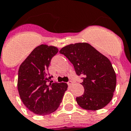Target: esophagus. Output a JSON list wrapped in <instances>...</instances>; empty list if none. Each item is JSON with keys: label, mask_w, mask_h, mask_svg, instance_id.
Masks as SVG:
<instances>
[{"label": "esophagus", "mask_w": 131, "mask_h": 131, "mask_svg": "<svg viewBox=\"0 0 131 131\" xmlns=\"http://www.w3.org/2000/svg\"><path fill=\"white\" fill-rule=\"evenodd\" d=\"M67 84H68V85H69V86H71L72 85V84H73V82H72V81H69V82H67Z\"/></svg>", "instance_id": "34e87169"}]
</instances>
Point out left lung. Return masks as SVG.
Listing matches in <instances>:
<instances>
[{
	"label": "left lung",
	"mask_w": 131,
	"mask_h": 131,
	"mask_svg": "<svg viewBox=\"0 0 131 131\" xmlns=\"http://www.w3.org/2000/svg\"><path fill=\"white\" fill-rule=\"evenodd\" d=\"M73 64L76 73L83 76L81 83L84 94L76 98L81 108L91 111L101 109L113 99L116 76L109 59L86 42L71 44L60 49Z\"/></svg>",
	"instance_id": "1"
}]
</instances>
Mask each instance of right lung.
<instances>
[{
    "mask_svg": "<svg viewBox=\"0 0 131 131\" xmlns=\"http://www.w3.org/2000/svg\"><path fill=\"white\" fill-rule=\"evenodd\" d=\"M59 49L54 46L40 45L26 57L18 69L20 97L26 108L35 114L49 115L59 108L68 85L64 82H50L49 64Z\"/></svg>",
    "mask_w": 131,
    "mask_h": 131,
    "instance_id": "add662e5",
    "label": "right lung"
}]
</instances>
